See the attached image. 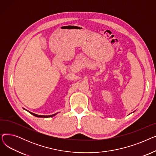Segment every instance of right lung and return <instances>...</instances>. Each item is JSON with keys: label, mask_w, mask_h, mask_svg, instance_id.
<instances>
[{"label": "right lung", "mask_w": 156, "mask_h": 156, "mask_svg": "<svg viewBox=\"0 0 156 156\" xmlns=\"http://www.w3.org/2000/svg\"><path fill=\"white\" fill-rule=\"evenodd\" d=\"M30 113H31V114H33V115L34 116H36V117H38V118H48V117H52L53 116H55V114H53V115H51V116H41V115H37V114H34V113H33V112H29Z\"/></svg>", "instance_id": "add662e5"}]
</instances>
